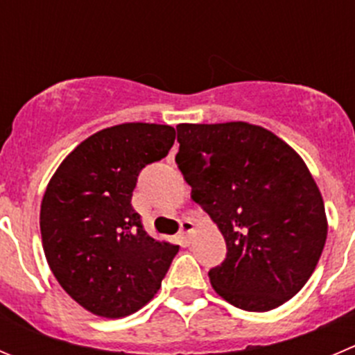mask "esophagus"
Wrapping results in <instances>:
<instances>
[{
    "label": "esophagus",
    "mask_w": 355,
    "mask_h": 355,
    "mask_svg": "<svg viewBox=\"0 0 355 355\" xmlns=\"http://www.w3.org/2000/svg\"><path fill=\"white\" fill-rule=\"evenodd\" d=\"M193 232H195V223L191 221V219H183V221L180 223V235L183 239L190 241Z\"/></svg>",
    "instance_id": "obj_1"
}]
</instances>
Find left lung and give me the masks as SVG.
Returning <instances> with one entry per match:
<instances>
[{
    "mask_svg": "<svg viewBox=\"0 0 355 355\" xmlns=\"http://www.w3.org/2000/svg\"><path fill=\"white\" fill-rule=\"evenodd\" d=\"M175 164L226 242L209 272L214 291L248 312L291 300L327 237L319 187L286 141L248 121L180 123Z\"/></svg>",
    "mask_w": 355,
    "mask_h": 355,
    "instance_id": "obj_1",
    "label": "left lung"
}]
</instances>
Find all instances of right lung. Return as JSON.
Returning <instances> with one entry per match:
<instances>
[{"mask_svg":"<svg viewBox=\"0 0 355 355\" xmlns=\"http://www.w3.org/2000/svg\"><path fill=\"white\" fill-rule=\"evenodd\" d=\"M171 125L120 123L87 137L49 181L42 242L60 288L94 315L120 319L160 289L180 245L144 232L132 191L144 165L168 153Z\"/></svg>","mask_w":355,"mask_h":355,"instance_id":"add662e5","label":"right lung"}]
</instances>
